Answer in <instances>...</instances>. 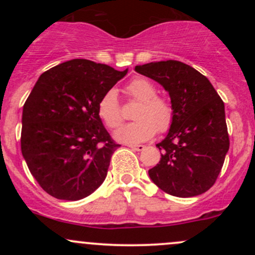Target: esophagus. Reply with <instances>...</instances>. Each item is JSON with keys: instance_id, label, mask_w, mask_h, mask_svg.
Instances as JSON below:
<instances>
[{"instance_id": "1", "label": "esophagus", "mask_w": 255, "mask_h": 255, "mask_svg": "<svg viewBox=\"0 0 255 255\" xmlns=\"http://www.w3.org/2000/svg\"><path fill=\"white\" fill-rule=\"evenodd\" d=\"M128 147H130L131 150H135V151H142L145 150V146L144 145H127Z\"/></svg>"}]
</instances>
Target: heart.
<instances>
[{
  "instance_id": "1",
  "label": "heart",
  "mask_w": 255,
  "mask_h": 255,
  "mask_svg": "<svg viewBox=\"0 0 255 255\" xmlns=\"http://www.w3.org/2000/svg\"><path fill=\"white\" fill-rule=\"evenodd\" d=\"M128 95L141 102L134 119L136 121L122 125L114 133L115 139L126 144H139L150 140L159 131H166L174 121V108L169 99L157 96V87L145 78H136L127 86ZM97 113L102 121L109 128H115L122 122L118 92L108 90L97 105Z\"/></svg>"
}]
</instances>
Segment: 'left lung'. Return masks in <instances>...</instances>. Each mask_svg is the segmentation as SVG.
<instances>
[{
  "label": "left lung",
  "instance_id": "1",
  "mask_svg": "<svg viewBox=\"0 0 255 255\" xmlns=\"http://www.w3.org/2000/svg\"><path fill=\"white\" fill-rule=\"evenodd\" d=\"M135 71L162 85L170 96L174 121L156 145L162 158L148 175L174 197L191 198L215 184L229 150L224 103L212 84L180 61L136 66Z\"/></svg>",
  "mask_w": 255,
  "mask_h": 255
}]
</instances>
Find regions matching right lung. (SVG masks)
<instances>
[{
  "label": "right lung",
  "instance_id": "right-lung-1",
  "mask_svg": "<svg viewBox=\"0 0 255 255\" xmlns=\"http://www.w3.org/2000/svg\"><path fill=\"white\" fill-rule=\"evenodd\" d=\"M127 72L75 58L37 80L22 109L21 152L51 197L80 200L103 183L120 145L102 124L97 105Z\"/></svg>",
  "mask_w": 255,
  "mask_h": 255
}]
</instances>
